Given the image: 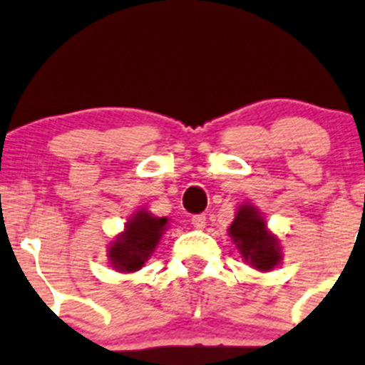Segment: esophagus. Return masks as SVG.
<instances>
[{
	"label": "esophagus",
	"mask_w": 365,
	"mask_h": 365,
	"mask_svg": "<svg viewBox=\"0 0 365 365\" xmlns=\"http://www.w3.org/2000/svg\"><path fill=\"white\" fill-rule=\"evenodd\" d=\"M192 224L194 227H197V230H203V227L206 226V215L205 213H197V215H192Z\"/></svg>",
	"instance_id": "1"
}]
</instances>
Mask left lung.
<instances>
[{
	"mask_svg": "<svg viewBox=\"0 0 365 365\" xmlns=\"http://www.w3.org/2000/svg\"><path fill=\"white\" fill-rule=\"evenodd\" d=\"M230 235L242 257L257 270H270L281 259L277 238L267 231V224L252 206H242L230 227Z\"/></svg>",
	"mask_w": 365,
	"mask_h": 365,
	"instance_id": "1",
	"label": "left lung"
}]
</instances>
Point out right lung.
<instances>
[{"label": "right lung", "mask_w": 365, "mask_h": 365, "mask_svg": "<svg viewBox=\"0 0 365 365\" xmlns=\"http://www.w3.org/2000/svg\"><path fill=\"white\" fill-rule=\"evenodd\" d=\"M165 224L168 219L164 217H152L146 212H139L127 224L125 233L113 242L109 257L114 268L120 272L139 270L159 244Z\"/></svg>", "instance_id": "add662e5"}]
</instances>
